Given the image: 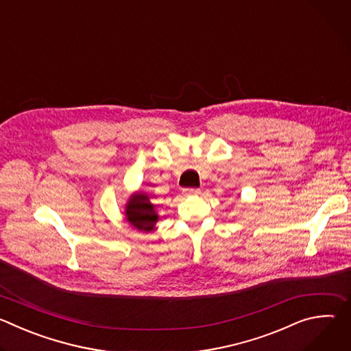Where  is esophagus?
Returning <instances> with one entry per match:
<instances>
[{"mask_svg": "<svg viewBox=\"0 0 351 351\" xmlns=\"http://www.w3.org/2000/svg\"><path fill=\"white\" fill-rule=\"evenodd\" d=\"M198 193H199V189H183L184 195H194V194H198Z\"/></svg>", "mask_w": 351, "mask_h": 351, "instance_id": "1", "label": "esophagus"}]
</instances>
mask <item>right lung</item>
<instances>
[{
	"label": "right lung",
	"mask_w": 351,
	"mask_h": 351,
	"mask_svg": "<svg viewBox=\"0 0 351 351\" xmlns=\"http://www.w3.org/2000/svg\"><path fill=\"white\" fill-rule=\"evenodd\" d=\"M126 221L141 232H152L158 221L154 204L144 193H134L130 195L125 207Z\"/></svg>",
	"instance_id": "1"
}]
</instances>
